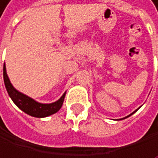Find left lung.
<instances>
[{
  "label": "left lung",
  "mask_w": 158,
  "mask_h": 158,
  "mask_svg": "<svg viewBox=\"0 0 158 158\" xmlns=\"http://www.w3.org/2000/svg\"><path fill=\"white\" fill-rule=\"evenodd\" d=\"M138 109H139V108H138ZM138 109H137V110H138ZM137 110H136V111H137ZM136 111H134V112H133V113H132V114H130V115H129V116H131V115H133V114H134V113H135V112H136ZM129 116H127V117H125V118H128V117H129ZM125 118H123V119H125Z\"/></svg>",
  "instance_id": "1"
}]
</instances>
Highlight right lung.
<instances>
[{
	"label": "right lung",
	"instance_id": "obj_1",
	"mask_svg": "<svg viewBox=\"0 0 158 158\" xmlns=\"http://www.w3.org/2000/svg\"><path fill=\"white\" fill-rule=\"evenodd\" d=\"M4 81H5L6 91L9 93L10 97L11 98V100L14 101V103L20 109V110H22L24 113L28 114V115H30L32 117L44 118V117H48V116L57 113L61 109V107L63 105V102H64V99H65L66 92L64 93V94L60 97V99H58L57 101L53 102V103L45 104V103L37 102L34 100V99H32L31 97L23 94V93H21L20 91L15 89L14 85H11L10 78L7 77L5 64H4Z\"/></svg>",
	"mask_w": 158,
	"mask_h": 158
}]
</instances>
